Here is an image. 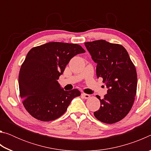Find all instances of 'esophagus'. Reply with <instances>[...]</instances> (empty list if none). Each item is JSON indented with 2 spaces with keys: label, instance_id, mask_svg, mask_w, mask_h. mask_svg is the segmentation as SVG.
I'll use <instances>...</instances> for the list:
<instances>
[{
  "label": "esophagus",
  "instance_id": "34e87169",
  "mask_svg": "<svg viewBox=\"0 0 151 151\" xmlns=\"http://www.w3.org/2000/svg\"><path fill=\"white\" fill-rule=\"evenodd\" d=\"M82 96L83 97L84 99H88L89 97H90V95H89V94H85V93H82Z\"/></svg>",
  "mask_w": 151,
  "mask_h": 151
}]
</instances>
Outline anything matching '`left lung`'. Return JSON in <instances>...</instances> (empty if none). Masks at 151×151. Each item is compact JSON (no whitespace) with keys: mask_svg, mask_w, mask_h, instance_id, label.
Here are the masks:
<instances>
[{"mask_svg":"<svg viewBox=\"0 0 151 151\" xmlns=\"http://www.w3.org/2000/svg\"><path fill=\"white\" fill-rule=\"evenodd\" d=\"M85 45L97 64V78H103L108 88L103 99L96 95L101 106L94 115L104 123H115L124 119L133 105L137 86L136 68L121 45L99 40Z\"/></svg>","mask_w":151,"mask_h":151,"instance_id":"1","label":"left lung"}]
</instances>
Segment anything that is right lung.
<instances>
[{
    "mask_svg": "<svg viewBox=\"0 0 151 151\" xmlns=\"http://www.w3.org/2000/svg\"><path fill=\"white\" fill-rule=\"evenodd\" d=\"M85 52L76 44L51 42L31 48L20 67V95L28 112L41 121H50L65 113L78 89L64 91L57 80L74 56Z\"/></svg>",
    "mask_w": 151,
    "mask_h": 151,
    "instance_id": "right-lung-1",
    "label": "right lung"
}]
</instances>
